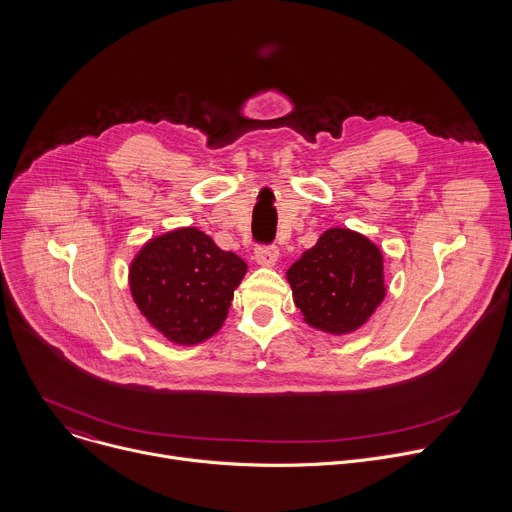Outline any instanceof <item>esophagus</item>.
<instances>
[{
	"label": "esophagus",
	"mask_w": 512,
	"mask_h": 512,
	"mask_svg": "<svg viewBox=\"0 0 512 512\" xmlns=\"http://www.w3.org/2000/svg\"><path fill=\"white\" fill-rule=\"evenodd\" d=\"M277 259H279V249L273 247V245L257 247V251H255V261H257L261 267H273Z\"/></svg>",
	"instance_id": "1"
}]
</instances>
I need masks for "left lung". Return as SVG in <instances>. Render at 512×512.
I'll return each mask as SVG.
<instances>
[{"instance_id":"1","label":"left lung","mask_w":512,"mask_h":512,"mask_svg":"<svg viewBox=\"0 0 512 512\" xmlns=\"http://www.w3.org/2000/svg\"><path fill=\"white\" fill-rule=\"evenodd\" d=\"M304 320L328 334H348L385 300L383 255L367 237L330 229L287 269Z\"/></svg>"}]
</instances>
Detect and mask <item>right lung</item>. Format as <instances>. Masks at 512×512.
Wrapping results in <instances>:
<instances>
[{"label": "right lung", "instance_id": "add662e5", "mask_svg": "<svg viewBox=\"0 0 512 512\" xmlns=\"http://www.w3.org/2000/svg\"><path fill=\"white\" fill-rule=\"evenodd\" d=\"M247 263L194 227L145 243L129 267L133 302L176 344H198L223 326Z\"/></svg>", "mask_w": 512, "mask_h": 512}]
</instances>
